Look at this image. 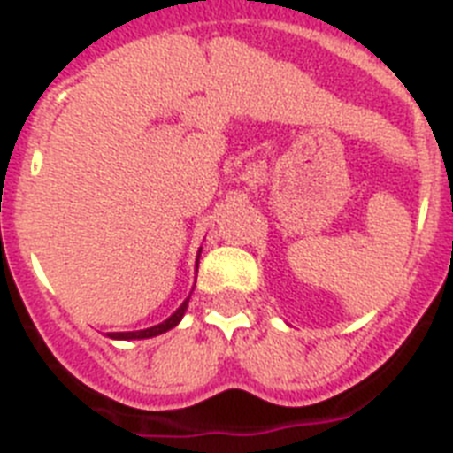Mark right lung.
I'll use <instances>...</instances> for the list:
<instances>
[{"label": "right lung", "mask_w": 453, "mask_h": 453, "mask_svg": "<svg viewBox=\"0 0 453 453\" xmlns=\"http://www.w3.org/2000/svg\"><path fill=\"white\" fill-rule=\"evenodd\" d=\"M199 254H202V250H199ZM197 261H199V256H197ZM188 302H190V297H188L186 302H183L181 306H179L177 311H174V313H172L170 318L165 319V322L156 324V326H150V329H142V331H122V334H108V338H113V340H145V338H154V335L165 334V331L174 329V326L181 322L183 313H186V308H188Z\"/></svg>", "instance_id": "obj_1"}]
</instances>
